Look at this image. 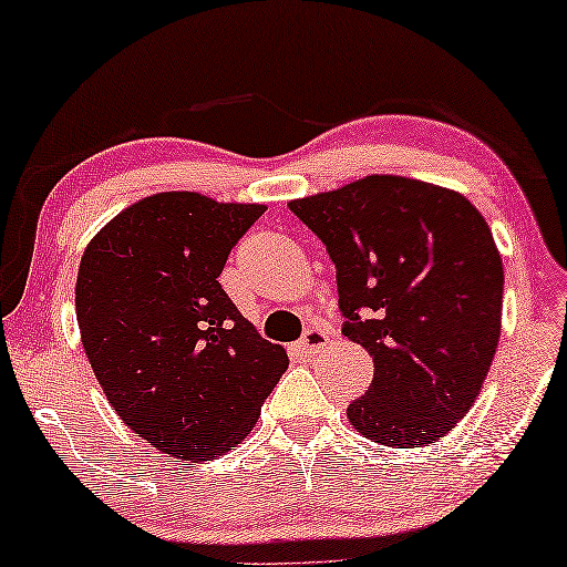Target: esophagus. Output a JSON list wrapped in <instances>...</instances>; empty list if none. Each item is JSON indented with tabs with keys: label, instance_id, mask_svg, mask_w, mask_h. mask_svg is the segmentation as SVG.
<instances>
[{
	"label": "esophagus",
	"instance_id": "obj_1",
	"mask_svg": "<svg viewBox=\"0 0 567 567\" xmlns=\"http://www.w3.org/2000/svg\"><path fill=\"white\" fill-rule=\"evenodd\" d=\"M328 340H330L328 330H322V328H317V324H312V328H307L305 338L299 340V351L305 355H312L317 351H322V348L328 346Z\"/></svg>",
	"mask_w": 567,
	"mask_h": 567
}]
</instances>
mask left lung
I'll list each match as a JSON object with an SVG mask.
<instances>
[{"label":"left lung","instance_id":"8db88e82","mask_svg":"<svg viewBox=\"0 0 567 567\" xmlns=\"http://www.w3.org/2000/svg\"><path fill=\"white\" fill-rule=\"evenodd\" d=\"M289 208L336 262L343 336L374 359L348 421L384 446L433 444L475 405L501 338L503 262L483 214L462 193L400 175Z\"/></svg>","mask_w":567,"mask_h":567}]
</instances>
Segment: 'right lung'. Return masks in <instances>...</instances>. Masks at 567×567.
Segmentation results:
<instances>
[{"mask_svg":"<svg viewBox=\"0 0 567 567\" xmlns=\"http://www.w3.org/2000/svg\"><path fill=\"white\" fill-rule=\"evenodd\" d=\"M262 212L157 193L123 208L82 255L74 301L92 371L121 421L177 460L239 444L289 369L219 284Z\"/></svg>","mask_w":567,"mask_h":567,"instance_id":"1","label":"right lung"}]
</instances>
